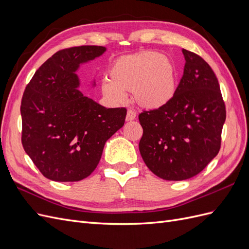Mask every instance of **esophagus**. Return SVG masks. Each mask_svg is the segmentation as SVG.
I'll return each mask as SVG.
<instances>
[{
    "instance_id": "esophagus-1",
    "label": "esophagus",
    "mask_w": 249,
    "mask_h": 249,
    "mask_svg": "<svg viewBox=\"0 0 249 249\" xmlns=\"http://www.w3.org/2000/svg\"><path fill=\"white\" fill-rule=\"evenodd\" d=\"M135 118H136V112H135L134 110L132 109H129L126 112V122H132V120H134Z\"/></svg>"
}]
</instances>
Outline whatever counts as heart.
<instances>
[{
  "instance_id": "heart-1",
  "label": "heart",
  "mask_w": 249,
  "mask_h": 249,
  "mask_svg": "<svg viewBox=\"0 0 249 249\" xmlns=\"http://www.w3.org/2000/svg\"><path fill=\"white\" fill-rule=\"evenodd\" d=\"M102 92L112 102L127 100L126 91L141 106L157 109L167 105L177 91L176 67L165 55L154 51H142L119 57L109 70V80L101 84Z\"/></svg>"
}]
</instances>
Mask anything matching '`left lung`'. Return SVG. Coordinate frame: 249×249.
<instances>
[{
  "label": "left lung",
  "instance_id": "8db88e82",
  "mask_svg": "<svg viewBox=\"0 0 249 249\" xmlns=\"http://www.w3.org/2000/svg\"><path fill=\"white\" fill-rule=\"evenodd\" d=\"M186 63L173 99L139 114V150L148 169L166 180L188 179L217 156L227 117L219 83L198 55L182 50Z\"/></svg>",
  "mask_w": 249,
  "mask_h": 249
}]
</instances>
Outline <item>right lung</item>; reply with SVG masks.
<instances>
[{
  "instance_id": "right-lung-1",
  "label": "right lung",
  "mask_w": 249,
  "mask_h": 249,
  "mask_svg": "<svg viewBox=\"0 0 249 249\" xmlns=\"http://www.w3.org/2000/svg\"><path fill=\"white\" fill-rule=\"evenodd\" d=\"M105 52L106 48L97 46L59 51L36 71L25 89L21 143L49 179L78 182L91 175L105 143L124 124L125 108L107 109L78 89L80 65Z\"/></svg>"
}]
</instances>
